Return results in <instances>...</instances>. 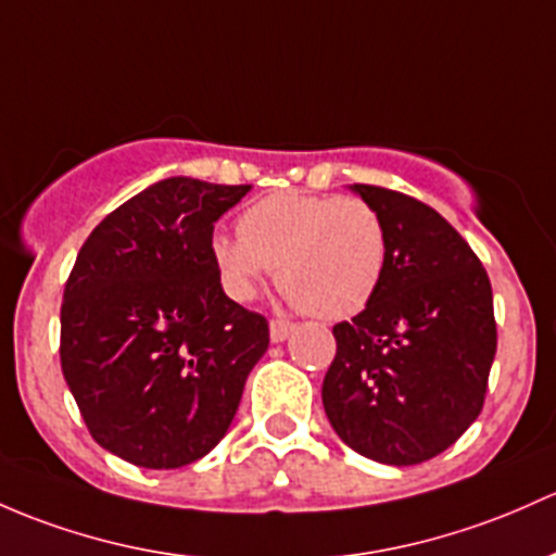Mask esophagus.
<instances>
[{
    "label": "esophagus",
    "mask_w": 556,
    "mask_h": 556,
    "mask_svg": "<svg viewBox=\"0 0 556 556\" xmlns=\"http://www.w3.org/2000/svg\"><path fill=\"white\" fill-rule=\"evenodd\" d=\"M268 332H271V341L274 343H282L285 338L293 336L295 325L293 323H285V319H274V323L268 325Z\"/></svg>",
    "instance_id": "esophagus-1"
}]
</instances>
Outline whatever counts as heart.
<instances>
[{
  "instance_id": "1",
  "label": "heart",
  "mask_w": 556,
  "mask_h": 556,
  "mask_svg": "<svg viewBox=\"0 0 556 556\" xmlns=\"http://www.w3.org/2000/svg\"><path fill=\"white\" fill-rule=\"evenodd\" d=\"M237 237H215L210 248L229 295L244 301L277 268L279 288L325 323L356 317L389 261L381 213L356 197L274 191L239 215Z\"/></svg>"
}]
</instances>
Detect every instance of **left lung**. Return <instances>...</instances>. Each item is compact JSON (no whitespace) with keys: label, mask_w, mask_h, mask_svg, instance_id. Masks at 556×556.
Wrapping results in <instances>:
<instances>
[{"label":"left lung","mask_w":556,"mask_h":556,"mask_svg":"<svg viewBox=\"0 0 556 556\" xmlns=\"http://www.w3.org/2000/svg\"><path fill=\"white\" fill-rule=\"evenodd\" d=\"M352 189L381 213L389 261L372 301L332 327L323 405L365 458L424 464L482 413L498 343L493 290L475 250L434 207L381 186Z\"/></svg>","instance_id":"left-lung-1"}]
</instances>
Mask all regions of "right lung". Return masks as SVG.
<instances>
[{"instance_id": "add662e5", "label": "right lung", "mask_w": 556, "mask_h": 556, "mask_svg": "<svg viewBox=\"0 0 556 556\" xmlns=\"http://www.w3.org/2000/svg\"><path fill=\"white\" fill-rule=\"evenodd\" d=\"M250 186L165 178L81 244L61 303V367L92 440L178 469L224 440L268 323L220 288L215 220Z\"/></svg>"}]
</instances>
